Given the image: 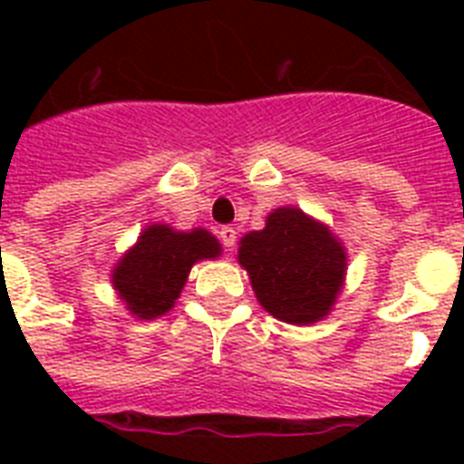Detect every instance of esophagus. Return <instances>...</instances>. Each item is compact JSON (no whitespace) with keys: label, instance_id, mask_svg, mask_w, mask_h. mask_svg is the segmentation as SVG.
<instances>
[{"label":"esophagus","instance_id":"esophagus-1","mask_svg":"<svg viewBox=\"0 0 464 464\" xmlns=\"http://www.w3.org/2000/svg\"><path fill=\"white\" fill-rule=\"evenodd\" d=\"M236 228L233 226H221V231H218V240L224 243V247H228V250H233V246H236Z\"/></svg>","mask_w":464,"mask_h":464}]
</instances>
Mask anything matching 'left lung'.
<instances>
[{"instance_id":"1","label":"left lung","mask_w":464,"mask_h":464,"mask_svg":"<svg viewBox=\"0 0 464 464\" xmlns=\"http://www.w3.org/2000/svg\"><path fill=\"white\" fill-rule=\"evenodd\" d=\"M238 262L247 269L262 308L291 324L323 320L337 301L346 272L344 246L327 226L296 207H279L262 231L246 233Z\"/></svg>"}]
</instances>
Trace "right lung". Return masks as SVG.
<instances>
[{"instance_id": "obj_1", "label": "right lung", "mask_w": 464, "mask_h": 464, "mask_svg": "<svg viewBox=\"0 0 464 464\" xmlns=\"http://www.w3.org/2000/svg\"><path fill=\"white\" fill-rule=\"evenodd\" d=\"M218 255V240L204 228L185 233L166 224L147 226L112 269V286L132 315L154 320L180 298L192 265Z\"/></svg>"}]
</instances>
